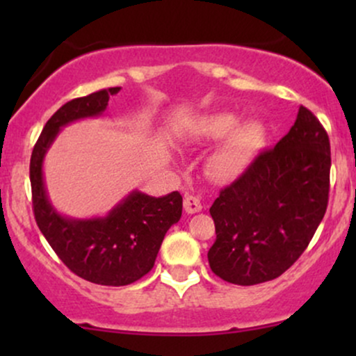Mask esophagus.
Wrapping results in <instances>:
<instances>
[{
	"label": "esophagus",
	"mask_w": 356,
	"mask_h": 356,
	"mask_svg": "<svg viewBox=\"0 0 356 356\" xmlns=\"http://www.w3.org/2000/svg\"><path fill=\"white\" fill-rule=\"evenodd\" d=\"M184 209H186L187 214H195L202 209L201 199L195 197V195H186L184 197Z\"/></svg>",
	"instance_id": "esophagus-1"
}]
</instances>
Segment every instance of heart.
<instances>
[{
    "label": "heart",
    "mask_w": 356,
    "mask_h": 356,
    "mask_svg": "<svg viewBox=\"0 0 356 356\" xmlns=\"http://www.w3.org/2000/svg\"><path fill=\"white\" fill-rule=\"evenodd\" d=\"M191 137L197 142H218L226 138L211 157L209 169L214 177L229 181L243 174L263 149L266 127L259 120L241 124L239 115L232 112H214L194 122Z\"/></svg>",
    "instance_id": "obj_1"
}]
</instances>
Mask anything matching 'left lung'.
<instances>
[{
    "label": "left lung",
    "instance_id": "1",
    "mask_svg": "<svg viewBox=\"0 0 356 356\" xmlns=\"http://www.w3.org/2000/svg\"><path fill=\"white\" fill-rule=\"evenodd\" d=\"M330 138L301 105L295 125L263 150L211 206L214 275L251 286L281 276L308 248L328 206Z\"/></svg>",
    "mask_w": 356,
    "mask_h": 356
}]
</instances>
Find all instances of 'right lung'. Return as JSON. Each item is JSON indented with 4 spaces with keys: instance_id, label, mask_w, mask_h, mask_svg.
<instances>
[{
    "instance_id": "right-lung-1",
    "label": "right lung",
    "mask_w": 356,
    "mask_h": 356,
    "mask_svg": "<svg viewBox=\"0 0 356 356\" xmlns=\"http://www.w3.org/2000/svg\"><path fill=\"white\" fill-rule=\"evenodd\" d=\"M118 90H99L56 110L43 127L30 161L31 201L40 231L72 273L104 286H125L145 276L154 268L165 232L182 216V195L177 191L164 197L134 191L108 216L95 219L63 218L48 201L43 159L60 129L80 118L102 115Z\"/></svg>"
}]
</instances>
